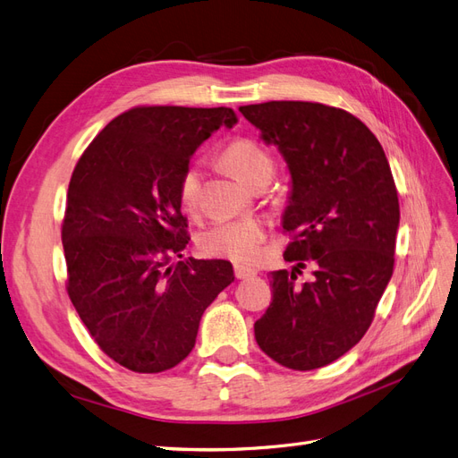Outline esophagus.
<instances>
[{"label":"esophagus","instance_id":"obj_1","mask_svg":"<svg viewBox=\"0 0 458 458\" xmlns=\"http://www.w3.org/2000/svg\"><path fill=\"white\" fill-rule=\"evenodd\" d=\"M234 276L237 279H250V276H254L258 271L252 269V267H246V266H234Z\"/></svg>","mask_w":458,"mask_h":458}]
</instances>
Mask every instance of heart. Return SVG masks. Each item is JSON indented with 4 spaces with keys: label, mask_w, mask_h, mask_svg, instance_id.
Returning <instances> with one entry per match:
<instances>
[{
    "label": "heart",
    "mask_w": 458,
    "mask_h": 458,
    "mask_svg": "<svg viewBox=\"0 0 458 458\" xmlns=\"http://www.w3.org/2000/svg\"><path fill=\"white\" fill-rule=\"evenodd\" d=\"M221 162L246 185L259 177H271L273 158L267 148L250 137H237L229 141L219 155ZM200 197V170L189 164L177 179V200L185 212H195ZM266 237V225L259 219H219L199 234V248L206 256L231 261H250L258 256L259 244Z\"/></svg>",
    "instance_id": "heart-1"
}]
</instances>
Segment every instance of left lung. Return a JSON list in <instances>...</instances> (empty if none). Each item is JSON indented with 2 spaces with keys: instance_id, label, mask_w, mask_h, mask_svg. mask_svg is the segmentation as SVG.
I'll return each instance as SVG.
<instances>
[{
  "instance_id": "obj_1",
  "label": "left lung",
  "mask_w": 458,
  "mask_h": 458,
  "mask_svg": "<svg viewBox=\"0 0 458 458\" xmlns=\"http://www.w3.org/2000/svg\"><path fill=\"white\" fill-rule=\"evenodd\" d=\"M239 110L293 177L283 229L294 267L271 273L256 342L283 367H325L365 336L392 279L399 200L390 164L374 133L342 108L269 101ZM308 262L314 276L298 284Z\"/></svg>"
}]
</instances>
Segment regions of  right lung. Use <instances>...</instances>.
I'll use <instances>...</instances> for the list:
<instances>
[{
  "label": "right lung",
  "instance_id": "1",
  "mask_svg": "<svg viewBox=\"0 0 458 458\" xmlns=\"http://www.w3.org/2000/svg\"><path fill=\"white\" fill-rule=\"evenodd\" d=\"M227 106H135L80 157L63 219L66 290L91 338L133 372L174 369L195 348L204 310L234 279L225 259L182 258L177 179Z\"/></svg>",
  "mask_w": 458,
  "mask_h": 458
}]
</instances>
